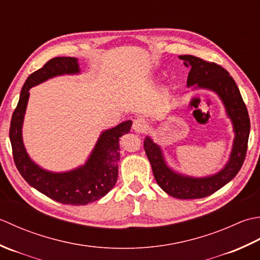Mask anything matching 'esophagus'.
I'll use <instances>...</instances> for the list:
<instances>
[{
	"label": "esophagus",
	"instance_id": "obj_1",
	"mask_svg": "<svg viewBox=\"0 0 260 260\" xmlns=\"http://www.w3.org/2000/svg\"><path fill=\"white\" fill-rule=\"evenodd\" d=\"M147 128H148V124L144 119H136L134 121V124H132V129H134L136 132H139V134L145 132Z\"/></svg>",
	"mask_w": 260,
	"mask_h": 260
}]
</instances>
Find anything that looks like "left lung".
<instances>
[{
  "instance_id": "obj_1",
  "label": "left lung",
  "mask_w": 260,
  "mask_h": 260,
  "mask_svg": "<svg viewBox=\"0 0 260 260\" xmlns=\"http://www.w3.org/2000/svg\"><path fill=\"white\" fill-rule=\"evenodd\" d=\"M179 58L184 60L185 66L190 68L187 86L197 85L198 87L209 88L218 93L223 101L228 115L232 120L236 132L230 160L221 172L213 176L205 178L185 177L174 173L167 167L164 161L160 148L153 144L149 137L146 138L144 148L151 164L157 184L167 194L182 200L202 199L223 187L240 171L247 153L250 120L235 79L223 67L192 55L179 56Z\"/></svg>"
}]
</instances>
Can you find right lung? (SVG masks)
<instances>
[{"instance_id":"right-lung-1","label":"right lung","mask_w":260,"mask_h":260,"mask_svg":"<svg viewBox=\"0 0 260 260\" xmlns=\"http://www.w3.org/2000/svg\"><path fill=\"white\" fill-rule=\"evenodd\" d=\"M78 72L76 58L55 57L26 78L18 105L12 114L10 141L15 166L26 183L59 203L86 205L103 198L115 185L120 160L119 138L130 131L132 121H124L115 128L104 131L85 165L62 174L49 173L34 164L24 149L21 136L29 89L56 75Z\"/></svg>"}]
</instances>
